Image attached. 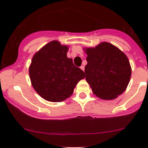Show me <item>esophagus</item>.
I'll use <instances>...</instances> for the list:
<instances>
[{
  "label": "esophagus",
  "mask_w": 148,
  "mask_h": 148,
  "mask_svg": "<svg viewBox=\"0 0 148 148\" xmlns=\"http://www.w3.org/2000/svg\"><path fill=\"white\" fill-rule=\"evenodd\" d=\"M80 69L84 71V66H80Z\"/></svg>",
  "instance_id": "34e87169"
}]
</instances>
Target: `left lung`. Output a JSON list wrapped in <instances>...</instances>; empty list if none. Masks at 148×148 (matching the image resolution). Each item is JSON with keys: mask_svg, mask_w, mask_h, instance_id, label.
Returning <instances> with one entry per match:
<instances>
[{"mask_svg": "<svg viewBox=\"0 0 148 148\" xmlns=\"http://www.w3.org/2000/svg\"><path fill=\"white\" fill-rule=\"evenodd\" d=\"M84 50L87 54L86 80L93 93L102 99L112 100L125 92L132 72L126 55L107 42Z\"/></svg>", "mask_w": 148, "mask_h": 148, "instance_id": "obj_1", "label": "left lung"}]
</instances>
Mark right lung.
Wrapping results in <instances>:
<instances>
[{
  "label": "right lung",
  "mask_w": 148,
  "mask_h": 148,
  "mask_svg": "<svg viewBox=\"0 0 148 148\" xmlns=\"http://www.w3.org/2000/svg\"><path fill=\"white\" fill-rule=\"evenodd\" d=\"M68 46L52 41L33 56L29 66L31 84L36 92L49 102H59L69 97L84 72L67 57Z\"/></svg>",
  "instance_id": "obj_1"
}]
</instances>
